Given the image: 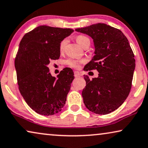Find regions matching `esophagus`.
<instances>
[{"label":"esophagus","mask_w":148,"mask_h":148,"mask_svg":"<svg viewBox=\"0 0 148 148\" xmlns=\"http://www.w3.org/2000/svg\"><path fill=\"white\" fill-rule=\"evenodd\" d=\"M74 75H75V77H79L81 76V73L79 72V71H75L74 72Z\"/></svg>","instance_id":"34e87169"}]
</instances>
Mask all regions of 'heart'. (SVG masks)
Instances as JSON below:
<instances>
[{"label": "heart", "mask_w": 148, "mask_h": 148, "mask_svg": "<svg viewBox=\"0 0 148 148\" xmlns=\"http://www.w3.org/2000/svg\"><path fill=\"white\" fill-rule=\"evenodd\" d=\"M76 41L79 45L83 47L86 42H90V40L89 39V38H87V37H85V36H84V35H78L77 37H76ZM66 43H67V40L64 39L62 40V41L61 42V43H60V46H59L60 51H63L64 50ZM82 62L83 61H75V60H73V59H69L67 61V63L69 66H71V67H74V68H77L79 65V63H82Z\"/></svg>", "instance_id": "b5f03b06"}]
</instances>
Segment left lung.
I'll return each mask as SVG.
<instances>
[{
	"label": "left lung",
	"mask_w": 148,
	"mask_h": 148,
	"mask_svg": "<svg viewBox=\"0 0 148 148\" xmlns=\"http://www.w3.org/2000/svg\"><path fill=\"white\" fill-rule=\"evenodd\" d=\"M93 38L95 55L84 71L97 69V78L84 75L83 102L91 112L106 115L121 106L129 95L136 67L129 41L120 30L104 23L76 29Z\"/></svg>",
	"instance_id": "left-lung-1"
}]
</instances>
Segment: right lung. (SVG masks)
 <instances>
[{
    "mask_svg": "<svg viewBox=\"0 0 148 148\" xmlns=\"http://www.w3.org/2000/svg\"><path fill=\"white\" fill-rule=\"evenodd\" d=\"M74 31L42 25L25 34L19 44L14 65L18 89L32 110L43 115L62 110L74 79L73 70L66 67L57 78L48 65L60 57V43Z\"/></svg>",
    "mask_w": 148,
    "mask_h": 148,
    "instance_id": "right-lung-1",
    "label": "right lung"
}]
</instances>
